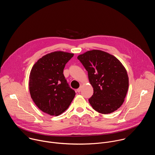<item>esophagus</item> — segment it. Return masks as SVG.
<instances>
[{
  "label": "esophagus",
  "mask_w": 155,
  "mask_h": 155,
  "mask_svg": "<svg viewBox=\"0 0 155 155\" xmlns=\"http://www.w3.org/2000/svg\"><path fill=\"white\" fill-rule=\"evenodd\" d=\"M81 86H80V87L78 88V89L77 90V91L78 93H80V92L81 91Z\"/></svg>",
  "instance_id": "34e87169"
}]
</instances>
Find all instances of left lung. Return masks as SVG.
I'll list each match as a JSON object with an SVG mask.
<instances>
[{
  "label": "left lung",
  "mask_w": 155,
  "mask_h": 155,
  "mask_svg": "<svg viewBox=\"0 0 155 155\" xmlns=\"http://www.w3.org/2000/svg\"><path fill=\"white\" fill-rule=\"evenodd\" d=\"M77 58L87 71L93 88L89 99L92 107L102 114L116 111L123 104L129 87L124 65L114 55L99 50L87 51Z\"/></svg>",
  "instance_id": "8db88e82"
}]
</instances>
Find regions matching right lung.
Masks as SVG:
<instances>
[{"label":"right lung","instance_id":"1","mask_svg":"<svg viewBox=\"0 0 155 155\" xmlns=\"http://www.w3.org/2000/svg\"><path fill=\"white\" fill-rule=\"evenodd\" d=\"M73 53L57 51L47 54L33 65L29 75L31 98L44 113L58 116L67 110L75 96L63 74Z\"/></svg>","mask_w":155,"mask_h":155}]
</instances>
